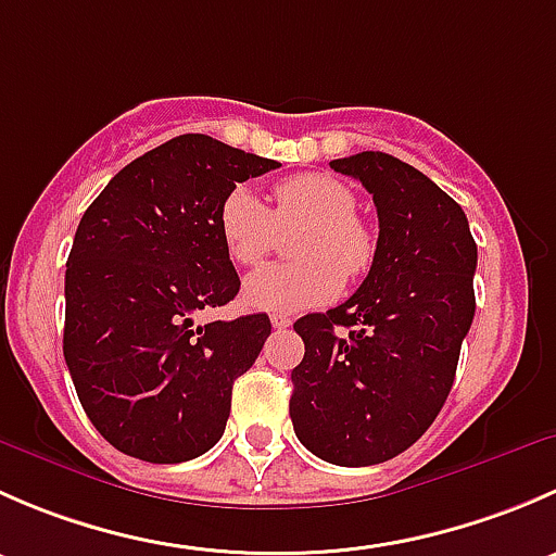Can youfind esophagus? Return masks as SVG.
I'll use <instances>...</instances> for the list:
<instances>
[{
	"label": "esophagus",
	"instance_id": "1",
	"mask_svg": "<svg viewBox=\"0 0 556 556\" xmlns=\"http://www.w3.org/2000/svg\"><path fill=\"white\" fill-rule=\"evenodd\" d=\"M271 325L274 328L282 330V328H290V325H293V319H290L288 314H271Z\"/></svg>",
	"mask_w": 556,
	"mask_h": 556
}]
</instances>
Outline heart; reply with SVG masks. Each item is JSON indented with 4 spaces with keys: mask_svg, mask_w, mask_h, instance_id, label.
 <instances>
[{
    "mask_svg": "<svg viewBox=\"0 0 556 556\" xmlns=\"http://www.w3.org/2000/svg\"><path fill=\"white\" fill-rule=\"evenodd\" d=\"M357 195L350 185L328 174H295L274 185V210L250 185H237L217 210V231L228 257L239 266H257L274 250L279 228H301L299 263L257 268L244 282L242 299L250 309L293 314L330 304L346 277L371 268V231L355 215Z\"/></svg>",
    "mask_w": 556,
    "mask_h": 556,
    "instance_id": "heart-1",
    "label": "heart"
}]
</instances>
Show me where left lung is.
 I'll return each instance as SVG.
<instances>
[{
  "label": "left lung",
  "mask_w": 556,
  "mask_h": 556,
  "mask_svg": "<svg viewBox=\"0 0 556 556\" xmlns=\"http://www.w3.org/2000/svg\"><path fill=\"white\" fill-rule=\"evenodd\" d=\"M379 215L368 277L344 304L293 325L290 419L319 459L363 468L406 452L439 417L476 312V242L463 206L387 153L330 161Z\"/></svg>",
  "instance_id": "obj_1"
}]
</instances>
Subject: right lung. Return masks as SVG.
Listing matches in <instances>:
<instances>
[{"label": "right lung", "instance_id": "obj_1", "mask_svg": "<svg viewBox=\"0 0 556 556\" xmlns=\"http://www.w3.org/2000/svg\"><path fill=\"white\" fill-rule=\"evenodd\" d=\"M277 166L182 134L123 166L83 215L66 261L64 357L93 428L128 457L185 463L220 441L233 379L271 323L193 317L242 285L217 231L220 201Z\"/></svg>", "mask_w": 556, "mask_h": 556}]
</instances>
